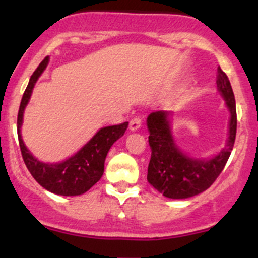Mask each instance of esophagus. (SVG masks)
Returning a JSON list of instances; mask_svg holds the SVG:
<instances>
[{
  "label": "esophagus",
  "instance_id": "esophagus-1",
  "mask_svg": "<svg viewBox=\"0 0 258 258\" xmlns=\"http://www.w3.org/2000/svg\"><path fill=\"white\" fill-rule=\"evenodd\" d=\"M141 118H140V117H135V118H132L131 121H130V130H131V131H137V130L141 127Z\"/></svg>",
  "mask_w": 258,
  "mask_h": 258
}]
</instances>
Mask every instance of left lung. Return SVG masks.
Returning a JSON list of instances; mask_svg holds the SVG:
<instances>
[{"label":"left lung","mask_w":258,"mask_h":258,"mask_svg":"<svg viewBox=\"0 0 258 258\" xmlns=\"http://www.w3.org/2000/svg\"><path fill=\"white\" fill-rule=\"evenodd\" d=\"M217 74V90L231 113L227 144L217 156L204 160L184 155L173 141L170 127L172 113L168 111H156L147 117L148 144L152 151L147 181L168 199H188L206 191L225 168L235 145L237 130L235 95L227 75L220 66Z\"/></svg>","instance_id":"8db88e82"}]
</instances>
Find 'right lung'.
I'll return each instance as SVG.
<instances>
[{
	"instance_id": "1",
	"label": "right lung",
	"mask_w": 258,
	"mask_h": 258,
	"mask_svg": "<svg viewBox=\"0 0 258 258\" xmlns=\"http://www.w3.org/2000/svg\"><path fill=\"white\" fill-rule=\"evenodd\" d=\"M48 64V57H45L38 64L36 71L31 76L21 100L17 116V135L21 153L32 177L47 191L61 196H79L87 192L96 182L100 181L103 175L105 160L112 146L119 137L123 136L128 122L121 124L107 126L101 128L90 141L87 142L72 157L59 163H45L38 161L27 150L21 136L23 112L30 101L31 93L35 87L36 81L42 75Z\"/></svg>"
}]
</instances>
